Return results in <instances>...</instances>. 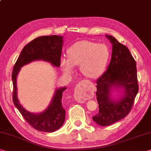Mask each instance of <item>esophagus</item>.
<instances>
[{
  "instance_id": "esophagus-1",
  "label": "esophagus",
  "mask_w": 151,
  "mask_h": 151,
  "mask_svg": "<svg viewBox=\"0 0 151 151\" xmlns=\"http://www.w3.org/2000/svg\"><path fill=\"white\" fill-rule=\"evenodd\" d=\"M75 99L76 101H77L78 102H80V103L85 102L86 100V98L85 97H83L79 92H77V91L75 92Z\"/></svg>"
}]
</instances>
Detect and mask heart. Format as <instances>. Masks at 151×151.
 <instances>
[{"label": "heart", "instance_id": "b5f03b06", "mask_svg": "<svg viewBox=\"0 0 151 151\" xmlns=\"http://www.w3.org/2000/svg\"><path fill=\"white\" fill-rule=\"evenodd\" d=\"M68 58H62L60 66L67 75H73L75 66H79L82 75L89 78L99 76L104 71L109 58L106 45L89 41H80L67 50Z\"/></svg>", "mask_w": 151, "mask_h": 151}]
</instances>
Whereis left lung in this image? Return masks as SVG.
<instances>
[{"label": "left lung", "instance_id": "left-lung-1", "mask_svg": "<svg viewBox=\"0 0 151 151\" xmlns=\"http://www.w3.org/2000/svg\"><path fill=\"white\" fill-rule=\"evenodd\" d=\"M106 36L112 44L111 58L107 70L96 82L99 112L93 117V120L101 126L111 125L125 118L138 92L136 64L130 50L114 37ZM118 88L123 90L122 95L116 100L111 91Z\"/></svg>", "mask_w": 151, "mask_h": 151}]
</instances>
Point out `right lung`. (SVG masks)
Listing matches in <instances>:
<instances>
[{
  "mask_svg": "<svg viewBox=\"0 0 151 151\" xmlns=\"http://www.w3.org/2000/svg\"><path fill=\"white\" fill-rule=\"evenodd\" d=\"M63 45V36L54 35L35 38L23 47L12 73L14 104L24 119L33 128L45 132H53L63 125L66 111L62 104L61 99L66 87L57 88L49 106L45 110L41 113L33 114L26 110L19 104L17 97V76L21 67L35 60L45 61L55 67H59L60 66Z\"/></svg>",
  "mask_w": 151,
  "mask_h": 151,
  "instance_id": "1",
  "label": "right lung"
}]
</instances>
